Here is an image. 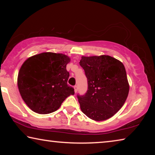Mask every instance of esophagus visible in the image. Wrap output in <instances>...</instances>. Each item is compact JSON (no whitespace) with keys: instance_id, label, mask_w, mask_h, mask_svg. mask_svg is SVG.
I'll list each match as a JSON object with an SVG mask.
<instances>
[{"instance_id":"1","label":"esophagus","mask_w":155,"mask_h":155,"mask_svg":"<svg viewBox=\"0 0 155 155\" xmlns=\"http://www.w3.org/2000/svg\"><path fill=\"white\" fill-rule=\"evenodd\" d=\"M74 89L75 93H77V90H78V86L77 85H75L74 87Z\"/></svg>"}]
</instances>
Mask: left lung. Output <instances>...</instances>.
Listing matches in <instances>:
<instances>
[{
	"label": "left lung",
	"mask_w": 155,
	"mask_h": 155,
	"mask_svg": "<svg viewBox=\"0 0 155 155\" xmlns=\"http://www.w3.org/2000/svg\"><path fill=\"white\" fill-rule=\"evenodd\" d=\"M80 65L87 78V91L77 94L82 112L90 119L103 121L122 108L129 85L124 65L109 55L81 57Z\"/></svg>",
	"instance_id": "1"
}]
</instances>
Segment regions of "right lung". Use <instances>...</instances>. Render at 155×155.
Here are the masks:
<instances>
[{"label":"right lung","instance_id":"add662e5","mask_svg":"<svg viewBox=\"0 0 155 155\" xmlns=\"http://www.w3.org/2000/svg\"><path fill=\"white\" fill-rule=\"evenodd\" d=\"M69 57L61 53L42 52L23 63L18 76V87L23 101L33 111L48 114L57 111L64 100L74 95L68 85Z\"/></svg>","mask_w":155,"mask_h":155}]
</instances>
